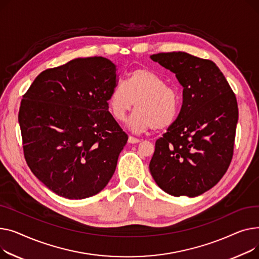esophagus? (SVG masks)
Returning a JSON list of instances; mask_svg holds the SVG:
<instances>
[{"mask_svg":"<svg viewBox=\"0 0 259 259\" xmlns=\"http://www.w3.org/2000/svg\"><path fill=\"white\" fill-rule=\"evenodd\" d=\"M139 142H140V139L135 138V137H133V136H130V137H128V143L135 144V143H139Z\"/></svg>","mask_w":259,"mask_h":259,"instance_id":"1","label":"esophagus"}]
</instances>
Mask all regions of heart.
<instances>
[{"instance_id":"1","label":"heart","mask_w":259,"mask_h":259,"mask_svg":"<svg viewBox=\"0 0 259 259\" xmlns=\"http://www.w3.org/2000/svg\"><path fill=\"white\" fill-rule=\"evenodd\" d=\"M108 102L112 115L118 121H124L136 106L137 111L128 122L135 132L168 127L179 109L176 90L165 84L161 76L145 68L133 70L125 82L116 83Z\"/></svg>"}]
</instances>
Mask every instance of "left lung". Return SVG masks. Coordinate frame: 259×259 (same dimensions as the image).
<instances>
[{
    "mask_svg": "<svg viewBox=\"0 0 259 259\" xmlns=\"http://www.w3.org/2000/svg\"><path fill=\"white\" fill-rule=\"evenodd\" d=\"M176 74L183 103L149 163L157 185L170 195L194 197L215 186L229 167L238 108L224 74L209 59L186 52L150 55Z\"/></svg>",
    "mask_w": 259,
    "mask_h": 259,
    "instance_id": "obj_1",
    "label": "left lung"
}]
</instances>
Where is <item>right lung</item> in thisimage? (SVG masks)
I'll use <instances>...</instances> for the list:
<instances>
[{
	"instance_id": "right-lung-1",
	"label": "right lung",
	"mask_w": 259,
	"mask_h": 259,
	"mask_svg": "<svg viewBox=\"0 0 259 259\" xmlns=\"http://www.w3.org/2000/svg\"><path fill=\"white\" fill-rule=\"evenodd\" d=\"M117 67L102 56L75 58L42 71L19 112L24 156L59 196L82 200L113 177L128 137L109 112Z\"/></svg>"
}]
</instances>
